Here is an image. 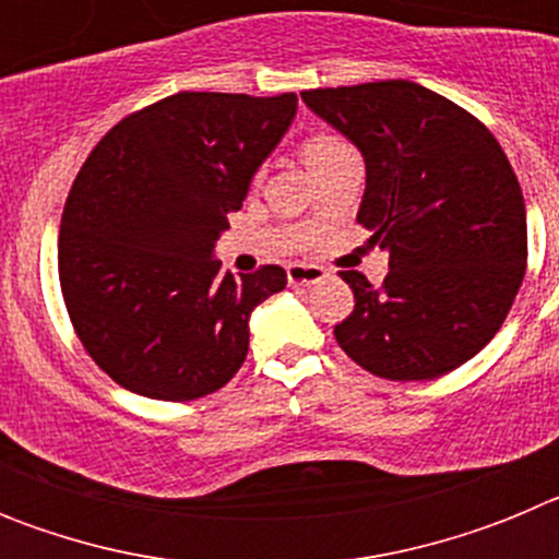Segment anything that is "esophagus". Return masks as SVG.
I'll return each mask as SVG.
<instances>
[{"label":"esophagus","mask_w":559,"mask_h":559,"mask_svg":"<svg viewBox=\"0 0 559 559\" xmlns=\"http://www.w3.org/2000/svg\"><path fill=\"white\" fill-rule=\"evenodd\" d=\"M328 271L322 265H310V263H294L288 265V283L290 285H316L322 283Z\"/></svg>","instance_id":"34e87169"}]
</instances>
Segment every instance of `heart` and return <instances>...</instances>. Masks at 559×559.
I'll use <instances>...</instances> for the list:
<instances>
[{"label": "heart", "mask_w": 559, "mask_h": 559, "mask_svg": "<svg viewBox=\"0 0 559 559\" xmlns=\"http://www.w3.org/2000/svg\"><path fill=\"white\" fill-rule=\"evenodd\" d=\"M344 153H353V145L333 131H316L302 142V159L308 162L310 170L330 165V162L344 156Z\"/></svg>", "instance_id": "1"}]
</instances>
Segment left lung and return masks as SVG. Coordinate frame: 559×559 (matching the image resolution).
Masks as SVG:
<instances>
[{"label":"left lung","instance_id":"8db88e82","mask_svg":"<svg viewBox=\"0 0 559 559\" xmlns=\"http://www.w3.org/2000/svg\"><path fill=\"white\" fill-rule=\"evenodd\" d=\"M302 100L367 162L358 224L389 251L380 288L341 271L355 308L335 341L367 372L431 380L501 330L526 274V210L478 117L412 81L308 88Z\"/></svg>","mask_w":559,"mask_h":559}]
</instances>
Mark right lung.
I'll return each instance as SVG.
<instances>
[{"mask_svg":"<svg viewBox=\"0 0 559 559\" xmlns=\"http://www.w3.org/2000/svg\"><path fill=\"white\" fill-rule=\"evenodd\" d=\"M296 95L179 92L122 117L67 195L58 280L83 349L122 389L185 403L226 386L280 265L224 274L212 246L283 140Z\"/></svg>","mask_w":559,"mask_h":559,"instance_id":"obj_1","label":"right lung"}]
</instances>
